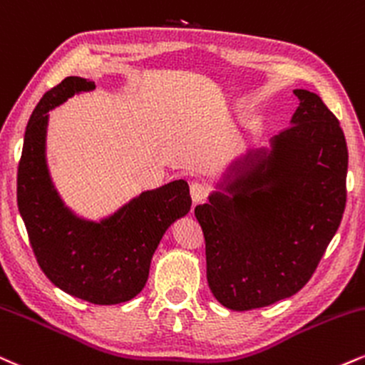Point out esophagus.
<instances>
[{"instance_id": "1", "label": "esophagus", "mask_w": 365, "mask_h": 365, "mask_svg": "<svg viewBox=\"0 0 365 365\" xmlns=\"http://www.w3.org/2000/svg\"><path fill=\"white\" fill-rule=\"evenodd\" d=\"M209 194V187L205 185L204 182H192L190 185V195H192V200H194V204H199L207 197Z\"/></svg>"}]
</instances>
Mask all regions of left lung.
I'll use <instances>...</instances> for the list:
<instances>
[{"label":"left lung","mask_w":365,"mask_h":365,"mask_svg":"<svg viewBox=\"0 0 365 365\" xmlns=\"http://www.w3.org/2000/svg\"><path fill=\"white\" fill-rule=\"evenodd\" d=\"M292 125L270 156H247L230 187L195 207L207 282L226 308L248 311L301 291L340 226L349 151L340 122L316 93L296 90Z\"/></svg>","instance_id":"1"}]
</instances>
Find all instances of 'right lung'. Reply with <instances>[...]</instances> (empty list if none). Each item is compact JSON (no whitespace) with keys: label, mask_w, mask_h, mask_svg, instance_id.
Instances as JSON below:
<instances>
[{"label":"right lung","mask_w":365,"mask_h":365,"mask_svg":"<svg viewBox=\"0 0 365 365\" xmlns=\"http://www.w3.org/2000/svg\"><path fill=\"white\" fill-rule=\"evenodd\" d=\"M93 81L68 76L37 103L25 130L16 200L38 267L52 284L91 304H118L143 291L161 236L192 205L185 180L143 192L102 222L78 219L52 188L46 166L47 112Z\"/></svg>","instance_id":"obj_1"}]
</instances>
